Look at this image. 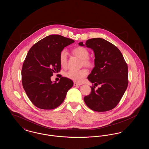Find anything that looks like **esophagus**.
I'll return each instance as SVG.
<instances>
[{
  "label": "esophagus",
  "instance_id": "esophagus-1",
  "mask_svg": "<svg viewBox=\"0 0 149 149\" xmlns=\"http://www.w3.org/2000/svg\"><path fill=\"white\" fill-rule=\"evenodd\" d=\"M81 84H78L77 83H75V82H74V86H79V85H81Z\"/></svg>",
  "mask_w": 149,
  "mask_h": 149
}]
</instances>
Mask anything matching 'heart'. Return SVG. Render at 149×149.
I'll return each mask as SVG.
<instances>
[{"instance_id":"b5f03b06","label":"heart","mask_w":149,"mask_h":149,"mask_svg":"<svg viewBox=\"0 0 149 149\" xmlns=\"http://www.w3.org/2000/svg\"><path fill=\"white\" fill-rule=\"evenodd\" d=\"M72 52L76 56L82 60L83 65L88 67L92 66L93 63L92 61L89 58V53L86 48L81 46L77 47L73 50ZM59 61L60 64L63 68H66L68 65V54L66 50H63L61 51L59 56ZM88 74V70L83 69L79 70H70L66 73L65 76L75 82L81 83Z\"/></svg>"}]
</instances>
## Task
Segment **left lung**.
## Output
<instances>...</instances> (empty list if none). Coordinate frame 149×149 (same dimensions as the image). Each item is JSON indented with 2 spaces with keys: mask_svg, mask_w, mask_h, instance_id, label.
<instances>
[{
  "mask_svg": "<svg viewBox=\"0 0 149 149\" xmlns=\"http://www.w3.org/2000/svg\"><path fill=\"white\" fill-rule=\"evenodd\" d=\"M80 46H84L83 42ZM86 47L92 49L95 55L94 65L88 79L94 86L84 100L89 108L96 112L111 110L118 104L128 83V66L120 50L107 40L94 38L87 40ZM101 86L95 90V86Z\"/></svg>",
  "mask_w": 149,
  "mask_h": 149,
  "instance_id": "left-lung-1",
  "label": "left lung"
}]
</instances>
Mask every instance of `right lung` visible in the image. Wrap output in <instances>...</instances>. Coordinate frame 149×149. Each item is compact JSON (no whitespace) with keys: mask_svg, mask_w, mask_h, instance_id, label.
I'll return each instance as SVG.
<instances>
[{"mask_svg":"<svg viewBox=\"0 0 149 149\" xmlns=\"http://www.w3.org/2000/svg\"><path fill=\"white\" fill-rule=\"evenodd\" d=\"M74 42L61 35L43 38L29 49L22 69L23 87L31 102L38 108L52 109L59 106L73 85L71 79L60 78L53 83L50 77L60 71L59 56L65 47Z\"/></svg>","mask_w":149,"mask_h":149,"instance_id":"right-lung-1","label":"right lung"}]
</instances>
